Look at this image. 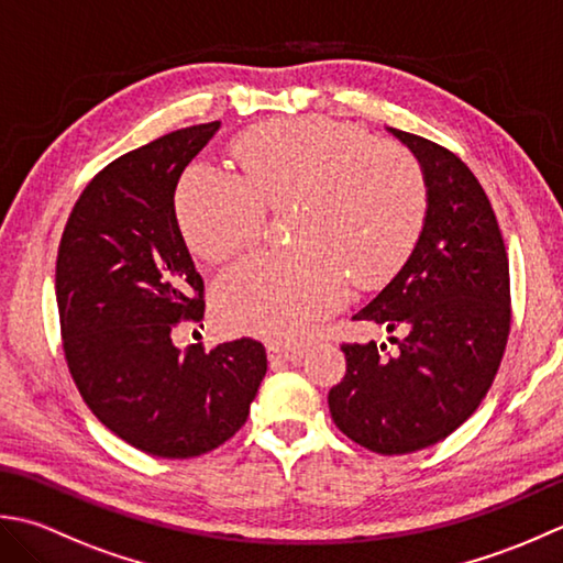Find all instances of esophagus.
<instances>
[{
  "label": "esophagus",
  "instance_id": "1",
  "mask_svg": "<svg viewBox=\"0 0 563 563\" xmlns=\"http://www.w3.org/2000/svg\"><path fill=\"white\" fill-rule=\"evenodd\" d=\"M269 354V362L272 364H282V362H296L303 357V350L301 347H282V345H269L267 347Z\"/></svg>",
  "mask_w": 563,
  "mask_h": 563
}]
</instances>
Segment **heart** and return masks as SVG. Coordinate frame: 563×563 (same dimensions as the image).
<instances>
[{
    "label": "heart",
    "mask_w": 563,
    "mask_h": 563,
    "mask_svg": "<svg viewBox=\"0 0 563 563\" xmlns=\"http://www.w3.org/2000/svg\"><path fill=\"white\" fill-rule=\"evenodd\" d=\"M240 175L191 165L177 218L199 257L221 262L265 231L267 209L296 201L294 247L255 252L216 282L218 318L277 345L306 340L357 289L391 282L428 218V181L406 147L330 119H279L233 145Z\"/></svg>",
    "instance_id": "obj_1"
}]
</instances>
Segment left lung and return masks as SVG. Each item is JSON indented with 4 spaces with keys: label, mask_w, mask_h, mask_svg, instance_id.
<instances>
[{
    "label": "left lung",
    "mask_w": 563,
    "mask_h": 563,
    "mask_svg": "<svg viewBox=\"0 0 563 563\" xmlns=\"http://www.w3.org/2000/svg\"><path fill=\"white\" fill-rule=\"evenodd\" d=\"M428 181L416 250L354 320L384 325L386 345H342L345 378L330 388L335 426L376 454L438 444L478 408L510 332V269L496 213L474 172L446 147L388 129Z\"/></svg>",
    "instance_id": "left-lung-1"
}]
</instances>
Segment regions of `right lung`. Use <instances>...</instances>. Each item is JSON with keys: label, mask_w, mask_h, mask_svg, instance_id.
Segmentation results:
<instances>
[{"label": "right lung", "mask_w": 563, "mask_h": 563, "mask_svg": "<svg viewBox=\"0 0 563 563\" xmlns=\"http://www.w3.org/2000/svg\"><path fill=\"white\" fill-rule=\"evenodd\" d=\"M218 129L189 125L113 159L79 194L57 247V313L79 394L123 442L165 459L231 440L267 374L257 340L185 352L172 342L203 318L175 189Z\"/></svg>", "instance_id": "add662e5"}]
</instances>
